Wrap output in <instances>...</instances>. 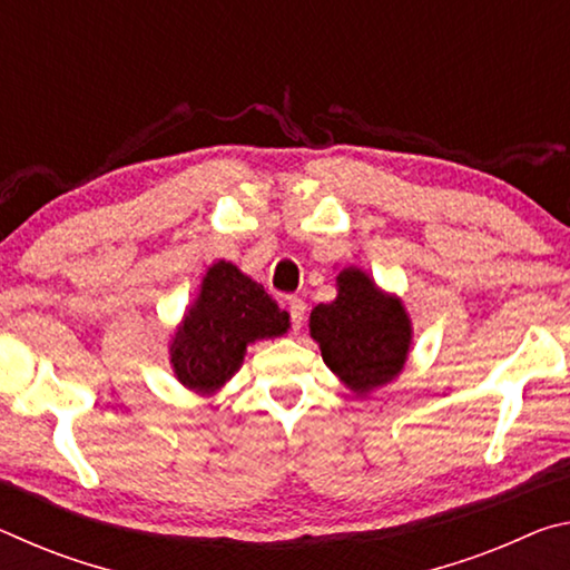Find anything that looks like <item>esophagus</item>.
<instances>
[{
  "label": "esophagus",
  "mask_w": 570,
  "mask_h": 570,
  "mask_svg": "<svg viewBox=\"0 0 570 570\" xmlns=\"http://www.w3.org/2000/svg\"><path fill=\"white\" fill-rule=\"evenodd\" d=\"M286 308H288V316H292V326H294V330H298V326H302V322H304V312H306L304 298L292 296L286 302Z\"/></svg>",
  "instance_id": "1"
}]
</instances>
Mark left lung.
Listing matches in <instances>:
<instances>
[{"label": "left lung", "instance_id": "8db88e82", "mask_svg": "<svg viewBox=\"0 0 570 570\" xmlns=\"http://www.w3.org/2000/svg\"><path fill=\"white\" fill-rule=\"evenodd\" d=\"M340 296L314 306L308 330L330 370L364 394L394 380L407 360L410 320L397 298L384 296L370 276L346 268L336 278Z\"/></svg>", "mask_w": 570, "mask_h": 570}]
</instances>
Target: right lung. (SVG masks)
<instances>
[{"instance_id": "right-lung-1", "label": "right lung", "mask_w": 570, "mask_h": 570, "mask_svg": "<svg viewBox=\"0 0 570 570\" xmlns=\"http://www.w3.org/2000/svg\"><path fill=\"white\" fill-rule=\"evenodd\" d=\"M288 330V314L262 284L250 282L234 264L208 268L198 302L183 320L170 346L176 377L196 392H214L234 374L248 342Z\"/></svg>"}]
</instances>
